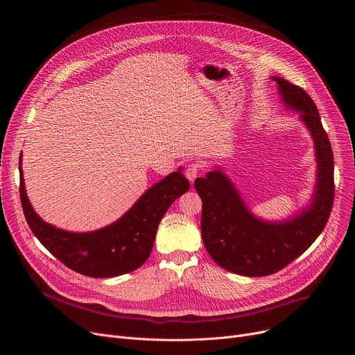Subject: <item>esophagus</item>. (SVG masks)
<instances>
[{
  "mask_svg": "<svg viewBox=\"0 0 355 355\" xmlns=\"http://www.w3.org/2000/svg\"><path fill=\"white\" fill-rule=\"evenodd\" d=\"M199 170H200V166L198 163H193V164H189L188 168L185 170V177L188 178V181L192 184L195 181V178L198 177L199 174Z\"/></svg>",
  "mask_w": 355,
  "mask_h": 355,
  "instance_id": "1",
  "label": "esophagus"
}]
</instances>
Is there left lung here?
I'll return each mask as SVG.
<instances>
[{
    "label": "left lung",
    "instance_id": "obj_1",
    "mask_svg": "<svg viewBox=\"0 0 355 355\" xmlns=\"http://www.w3.org/2000/svg\"><path fill=\"white\" fill-rule=\"evenodd\" d=\"M286 111L297 112L299 121L313 140L316 182L311 199L288 218L268 220L252 214L223 167L195 180L202 199V241L212 260L222 268L244 275H271L303 254L323 232L333 207L334 162L329 137L318 107L297 85L272 77Z\"/></svg>",
    "mask_w": 355,
    "mask_h": 355
}]
</instances>
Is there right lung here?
I'll use <instances>...</instances> for the list:
<instances>
[{
    "instance_id": "obj_1",
    "label": "right lung",
    "mask_w": 355,
    "mask_h": 355,
    "mask_svg": "<svg viewBox=\"0 0 355 355\" xmlns=\"http://www.w3.org/2000/svg\"><path fill=\"white\" fill-rule=\"evenodd\" d=\"M182 167L151 185L118 220L91 232H70L44 222L26 193L19 156L21 202L36 239L73 271L91 278H112L137 270L148 259L157 227L173 202L189 189Z\"/></svg>"
}]
</instances>
